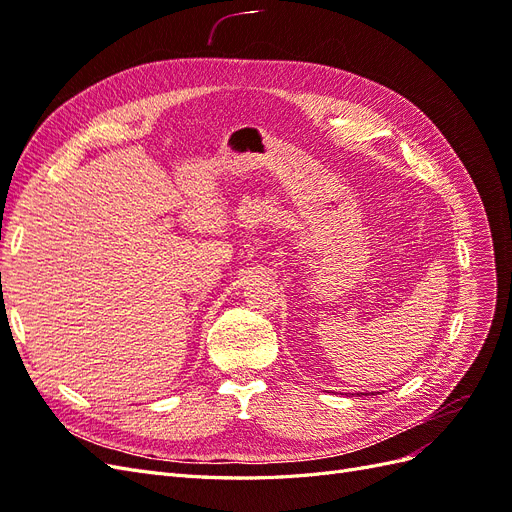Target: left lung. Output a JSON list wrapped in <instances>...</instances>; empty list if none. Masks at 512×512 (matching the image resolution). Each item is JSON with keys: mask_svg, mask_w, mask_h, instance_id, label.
<instances>
[{"mask_svg": "<svg viewBox=\"0 0 512 512\" xmlns=\"http://www.w3.org/2000/svg\"><path fill=\"white\" fill-rule=\"evenodd\" d=\"M361 395H367V393H361Z\"/></svg>", "mask_w": 512, "mask_h": 512, "instance_id": "obj_1", "label": "left lung"}]
</instances>
